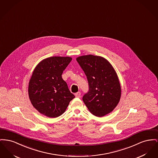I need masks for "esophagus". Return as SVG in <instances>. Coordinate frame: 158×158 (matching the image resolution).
Instances as JSON below:
<instances>
[{"mask_svg":"<svg viewBox=\"0 0 158 158\" xmlns=\"http://www.w3.org/2000/svg\"><path fill=\"white\" fill-rule=\"evenodd\" d=\"M75 96L77 98H80L81 97V93H80V92H77V93L75 94Z\"/></svg>","mask_w":158,"mask_h":158,"instance_id":"34e87169","label":"esophagus"}]
</instances>
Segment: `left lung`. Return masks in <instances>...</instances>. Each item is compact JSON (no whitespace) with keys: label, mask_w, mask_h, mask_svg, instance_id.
<instances>
[{"label":"left lung","mask_w":158,"mask_h":158,"mask_svg":"<svg viewBox=\"0 0 158 158\" xmlns=\"http://www.w3.org/2000/svg\"><path fill=\"white\" fill-rule=\"evenodd\" d=\"M86 74L89 90L82 98L89 111L97 117L110 113L119 102L121 85L111 64L100 56L87 55L76 58Z\"/></svg>","instance_id":"8db88e82"}]
</instances>
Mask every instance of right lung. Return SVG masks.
I'll use <instances>...</instances> for the list:
<instances>
[{
    "mask_svg": "<svg viewBox=\"0 0 158 158\" xmlns=\"http://www.w3.org/2000/svg\"><path fill=\"white\" fill-rule=\"evenodd\" d=\"M72 60L69 56H51L35 67L28 84V95L33 107L41 114L58 117L75 97L61 77Z\"/></svg>",
    "mask_w": 158,
    "mask_h": 158,
    "instance_id": "obj_1",
    "label": "right lung"
}]
</instances>
